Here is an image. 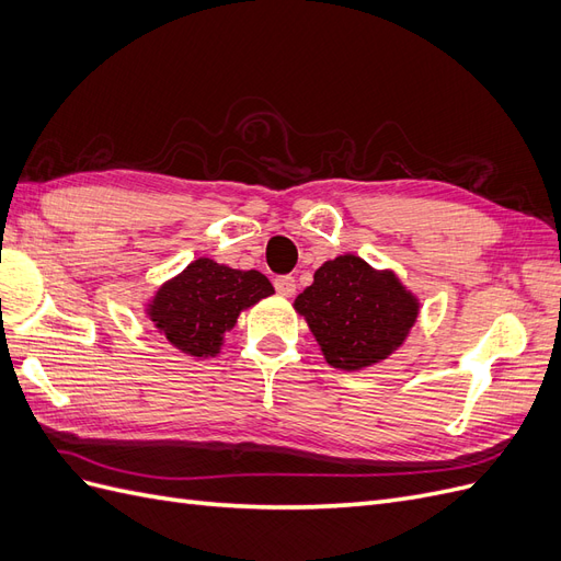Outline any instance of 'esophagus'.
<instances>
[{
	"instance_id": "esophagus-1",
	"label": "esophagus",
	"mask_w": 561,
	"mask_h": 561,
	"mask_svg": "<svg viewBox=\"0 0 561 561\" xmlns=\"http://www.w3.org/2000/svg\"><path fill=\"white\" fill-rule=\"evenodd\" d=\"M274 285H276L278 295H283V297H293L295 290H297V283H295L293 276H278V278L274 280Z\"/></svg>"
}]
</instances>
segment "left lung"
I'll use <instances>...</instances> for the list:
<instances>
[{"instance_id": "left-lung-1", "label": "left lung", "mask_w": 561, "mask_h": 561, "mask_svg": "<svg viewBox=\"0 0 561 561\" xmlns=\"http://www.w3.org/2000/svg\"><path fill=\"white\" fill-rule=\"evenodd\" d=\"M293 307L328 365L360 371L388 360L407 342L421 301L393 268H375L348 252L316 268Z\"/></svg>"}]
</instances>
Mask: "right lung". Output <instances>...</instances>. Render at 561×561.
<instances>
[{"label":"right lung","instance_id":"1","mask_svg":"<svg viewBox=\"0 0 561 561\" xmlns=\"http://www.w3.org/2000/svg\"><path fill=\"white\" fill-rule=\"evenodd\" d=\"M274 293V285L260 271L198 257L161 283L142 304V311L173 348L206 360L222 351L239 316Z\"/></svg>","mask_w":561,"mask_h":561}]
</instances>
